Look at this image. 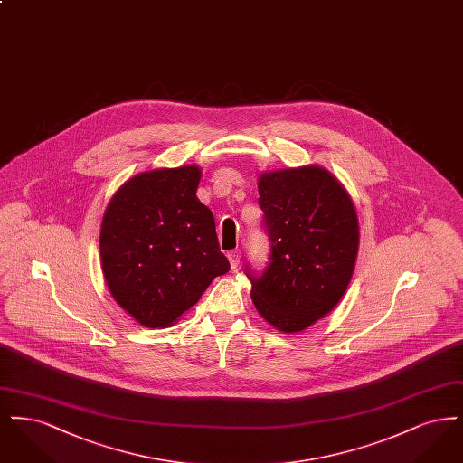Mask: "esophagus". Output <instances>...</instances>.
Wrapping results in <instances>:
<instances>
[{
	"mask_svg": "<svg viewBox=\"0 0 463 463\" xmlns=\"http://www.w3.org/2000/svg\"><path fill=\"white\" fill-rule=\"evenodd\" d=\"M229 262H231V267L232 269H238V265H240V260H241V250H232V251H229Z\"/></svg>",
	"mask_w": 463,
	"mask_h": 463,
	"instance_id": "esophagus-1",
	"label": "esophagus"
}]
</instances>
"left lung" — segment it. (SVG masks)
Instances as JSON below:
<instances>
[{
	"mask_svg": "<svg viewBox=\"0 0 463 463\" xmlns=\"http://www.w3.org/2000/svg\"><path fill=\"white\" fill-rule=\"evenodd\" d=\"M269 264L244 267L260 316L297 333L325 317L353 278L359 227L342 184L319 166L269 172L259 180Z\"/></svg>",
	"mask_w": 463,
	"mask_h": 463,
	"instance_id": "left-lung-1",
	"label": "left lung"
}]
</instances>
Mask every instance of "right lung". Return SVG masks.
I'll list each match as a JSON object with an SVG mask.
<instances>
[{"mask_svg": "<svg viewBox=\"0 0 463 463\" xmlns=\"http://www.w3.org/2000/svg\"><path fill=\"white\" fill-rule=\"evenodd\" d=\"M198 166L130 178L100 229L102 270L114 300L149 328L170 326L231 265L215 219L198 196Z\"/></svg>", "mask_w": 463, "mask_h": 463, "instance_id": "1", "label": "right lung"}]
</instances>
